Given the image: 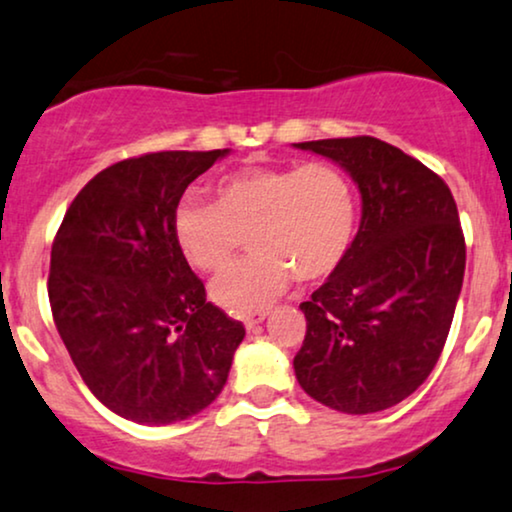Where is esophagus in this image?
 I'll list each match as a JSON object with an SVG mask.
<instances>
[{
    "instance_id": "obj_1",
    "label": "esophagus",
    "mask_w": 512,
    "mask_h": 512,
    "mask_svg": "<svg viewBox=\"0 0 512 512\" xmlns=\"http://www.w3.org/2000/svg\"><path fill=\"white\" fill-rule=\"evenodd\" d=\"M263 320H265V313H251V315H244V317H242L244 327H247V329L258 327V324H261Z\"/></svg>"
}]
</instances>
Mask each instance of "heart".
<instances>
[{
  "label": "heart",
  "instance_id": "b5f03b06",
  "mask_svg": "<svg viewBox=\"0 0 512 512\" xmlns=\"http://www.w3.org/2000/svg\"><path fill=\"white\" fill-rule=\"evenodd\" d=\"M355 230V190L329 162L244 167L214 185V204L183 197L174 209L176 244L197 270H223L249 237L254 256L211 284V298L237 315L263 310L294 277L334 275Z\"/></svg>",
  "mask_w": 512,
  "mask_h": 512
}]
</instances>
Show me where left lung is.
I'll use <instances>...</instances> for the list:
<instances>
[{"label":"left lung","mask_w":512,"mask_h":512,"mask_svg":"<svg viewBox=\"0 0 512 512\" xmlns=\"http://www.w3.org/2000/svg\"><path fill=\"white\" fill-rule=\"evenodd\" d=\"M353 176L362 221L341 268L310 301L294 371L343 414L395 407L430 376L454 320L466 240L447 183L371 136L294 143Z\"/></svg>","instance_id":"1"}]
</instances>
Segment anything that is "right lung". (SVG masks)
<instances>
[{"label": "right lung", "instance_id": "1", "mask_svg": "<svg viewBox=\"0 0 512 512\" xmlns=\"http://www.w3.org/2000/svg\"><path fill=\"white\" fill-rule=\"evenodd\" d=\"M225 150H167L96 174L51 247L49 303L65 348L110 411L145 426L199 414L228 381L244 324L207 301L174 209Z\"/></svg>", "mask_w": 512, "mask_h": 512}]
</instances>
